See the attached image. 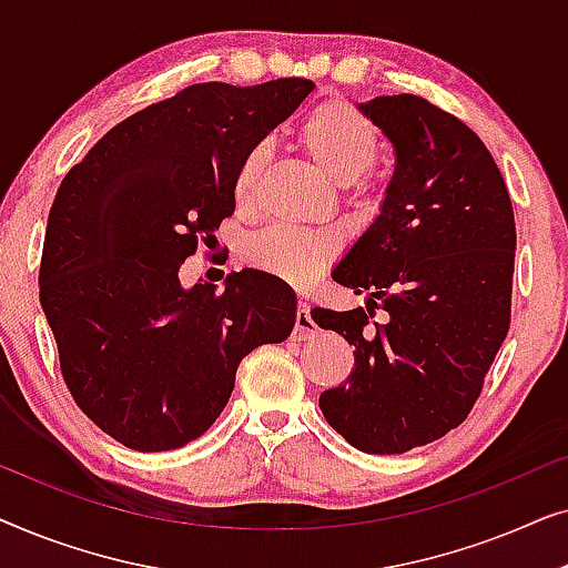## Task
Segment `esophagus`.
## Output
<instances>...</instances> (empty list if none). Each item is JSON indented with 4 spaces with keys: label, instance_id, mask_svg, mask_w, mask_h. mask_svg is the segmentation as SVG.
Returning a JSON list of instances; mask_svg holds the SVG:
<instances>
[{
    "label": "esophagus",
    "instance_id": "1",
    "mask_svg": "<svg viewBox=\"0 0 568 568\" xmlns=\"http://www.w3.org/2000/svg\"><path fill=\"white\" fill-rule=\"evenodd\" d=\"M315 333H317V325L313 321V315H310V305L305 300H302L300 310H297V321H294L292 338L294 341H307L310 336H315Z\"/></svg>",
    "mask_w": 568,
    "mask_h": 568
}]
</instances>
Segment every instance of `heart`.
Masks as SVG:
<instances>
[{
  "instance_id": "heart-1",
  "label": "heart",
  "mask_w": 568,
  "mask_h": 568,
  "mask_svg": "<svg viewBox=\"0 0 568 568\" xmlns=\"http://www.w3.org/2000/svg\"><path fill=\"white\" fill-rule=\"evenodd\" d=\"M300 144L325 175L346 183L375 162L379 134L375 123L354 105L331 100V103L317 105L302 121ZM263 162H266V144L253 146L240 162L235 178V199L240 204L251 201ZM245 253L253 266L268 271V274L290 278V282H307L333 255V240L300 230L274 227L253 237Z\"/></svg>"
}]
</instances>
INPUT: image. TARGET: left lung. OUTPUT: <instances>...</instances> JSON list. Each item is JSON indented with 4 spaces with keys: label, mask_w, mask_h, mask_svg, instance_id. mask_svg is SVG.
<instances>
[{
    "label": "left lung",
    "mask_w": 568,
    "mask_h": 568,
    "mask_svg": "<svg viewBox=\"0 0 568 568\" xmlns=\"http://www.w3.org/2000/svg\"><path fill=\"white\" fill-rule=\"evenodd\" d=\"M395 152L379 214L333 278L367 307L313 310L354 346L321 410L348 445L400 455L465 422L509 331L517 230L504 178L460 119L418 95L356 105ZM375 306L385 324H372Z\"/></svg>",
    "instance_id": "obj_1"
}]
</instances>
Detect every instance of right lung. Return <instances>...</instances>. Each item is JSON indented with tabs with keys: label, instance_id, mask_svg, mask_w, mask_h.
Segmentation results:
<instances>
[{
	"label": "right lung",
	"instance_id": "obj_1",
	"mask_svg": "<svg viewBox=\"0 0 568 568\" xmlns=\"http://www.w3.org/2000/svg\"><path fill=\"white\" fill-rule=\"evenodd\" d=\"M201 82L129 115L69 170L41 258V307L77 406L139 453L199 439L227 406L237 364L282 344L297 297L258 268L181 284V263L235 212L240 162L313 92Z\"/></svg>",
	"mask_w": 568,
	"mask_h": 568
}]
</instances>
